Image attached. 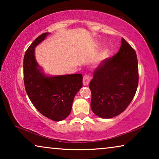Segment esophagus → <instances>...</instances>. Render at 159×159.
<instances>
[{
  "label": "esophagus",
  "mask_w": 159,
  "mask_h": 159,
  "mask_svg": "<svg viewBox=\"0 0 159 159\" xmlns=\"http://www.w3.org/2000/svg\"><path fill=\"white\" fill-rule=\"evenodd\" d=\"M90 76H88V75H85L84 76H83V85H88L90 83Z\"/></svg>",
  "instance_id": "obj_1"
}]
</instances>
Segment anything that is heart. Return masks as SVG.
<instances>
[{"label":"heart","instance_id":"1","mask_svg":"<svg viewBox=\"0 0 159 159\" xmlns=\"http://www.w3.org/2000/svg\"><path fill=\"white\" fill-rule=\"evenodd\" d=\"M109 56V50L107 49L104 50L101 53V58L102 59H106Z\"/></svg>","mask_w":159,"mask_h":159}]
</instances>
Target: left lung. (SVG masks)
I'll use <instances>...</instances> for the list:
<instances>
[{"label":"left lung","instance_id":"1","mask_svg":"<svg viewBox=\"0 0 159 159\" xmlns=\"http://www.w3.org/2000/svg\"><path fill=\"white\" fill-rule=\"evenodd\" d=\"M138 58L134 50L121 39L117 54L101 62L93 72L89 88L94 114L111 118L124 111L133 100L138 85Z\"/></svg>","mask_w":159,"mask_h":159}]
</instances>
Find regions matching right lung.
Instances as JSON below:
<instances>
[{"label":"right lung","instance_id":"add662e5","mask_svg":"<svg viewBox=\"0 0 159 159\" xmlns=\"http://www.w3.org/2000/svg\"><path fill=\"white\" fill-rule=\"evenodd\" d=\"M50 33L37 37L26 50L24 57V82L26 92L36 109L44 116L60 121L68 116L76 94L83 86L80 74L50 76L35 58V48Z\"/></svg>","mask_w":159,"mask_h":159}]
</instances>
